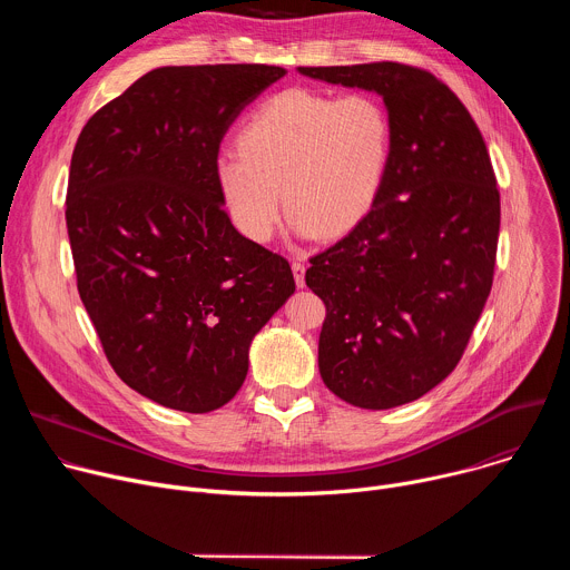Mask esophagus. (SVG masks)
<instances>
[{
	"instance_id": "obj_1",
	"label": "esophagus",
	"mask_w": 570,
	"mask_h": 570,
	"mask_svg": "<svg viewBox=\"0 0 570 570\" xmlns=\"http://www.w3.org/2000/svg\"><path fill=\"white\" fill-rule=\"evenodd\" d=\"M293 277H295V286L297 288H304V273H306V268H304V264L302 262H293Z\"/></svg>"
}]
</instances>
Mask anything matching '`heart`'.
Wrapping results in <instances>:
<instances>
[{"label": "heart", "mask_w": 570, "mask_h": 570, "mask_svg": "<svg viewBox=\"0 0 570 570\" xmlns=\"http://www.w3.org/2000/svg\"><path fill=\"white\" fill-rule=\"evenodd\" d=\"M390 150V117L374 97L291 88L240 126L238 148H218L214 180L229 220L250 240L273 236L282 196L293 234L338 238L372 212Z\"/></svg>", "instance_id": "1"}]
</instances>
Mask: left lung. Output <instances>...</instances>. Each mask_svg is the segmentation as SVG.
<instances>
[{"label": "left lung", "mask_w": 570, "mask_h": 570, "mask_svg": "<svg viewBox=\"0 0 570 570\" xmlns=\"http://www.w3.org/2000/svg\"><path fill=\"white\" fill-rule=\"evenodd\" d=\"M374 92L392 126L372 212L311 259L306 286L327 304L320 376L367 411L411 403L458 365L492 291L501 196L484 139L462 101L417 67H297Z\"/></svg>", "instance_id": "left-lung-1"}]
</instances>
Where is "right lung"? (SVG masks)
I'll return each mask as SVG.
<instances>
[{
  "instance_id": "1",
  "label": "right lung",
  "mask_w": 570,
  "mask_h": 570,
  "mask_svg": "<svg viewBox=\"0 0 570 570\" xmlns=\"http://www.w3.org/2000/svg\"><path fill=\"white\" fill-rule=\"evenodd\" d=\"M275 65L157 67L80 130L67 185L78 293L119 379L183 413L225 405L253 338L295 293L214 180L220 139Z\"/></svg>"
}]
</instances>
